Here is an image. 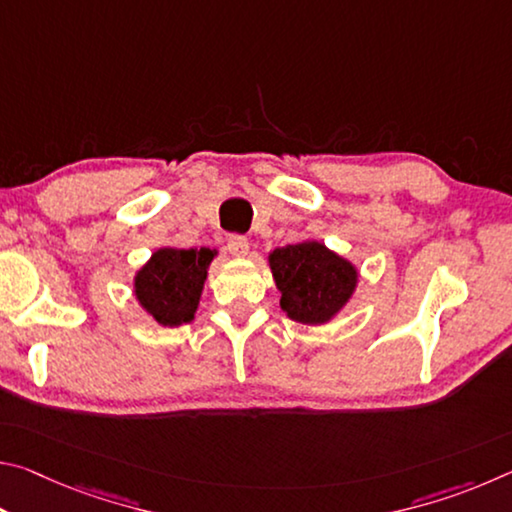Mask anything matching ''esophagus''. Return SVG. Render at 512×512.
Returning a JSON list of instances; mask_svg holds the SVG:
<instances>
[{"label": "esophagus", "instance_id": "obj_1", "mask_svg": "<svg viewBox=\"0 0 512 512\" xmlns=\"http://www.w3.org/2000/svg\"><path fill=\"white\" fill-rule=\"evenodd\" d=\"M228 250H230V255H235V257H246L248 255V250H250V244H248V239L246 237H230L228 239Z\"/></svg>", "mask_w": 512, "mask_h": 512}]
</instances>
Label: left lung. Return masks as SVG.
Here are the masks:
<instances>
[{
	"instance_id": "left-lung-1",
	"label": "left lung",
	"mask_w": 512,
	"mask_h": 512,
	"mask_svg": "<svg viewBox=\"0 0 512 512\" xmlns=\"http://www.w3.org/2000/svg\"><path fill=\"white\" fill-rule=\"evenodd\" d=\"M280 307L302 325H327L352 300L359 268L323 241L305 239L268 253Z\"/></svg>"
}]
</instances>
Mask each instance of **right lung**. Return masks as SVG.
<instances>
[{"label":"right lung","instance_id":"right-lung-1","mask_svg":"<svg viewBox=\"0 0 512 512\" xmlns=\"http://www.w3.org/2000/svg\"><path fill=\"white\" fill-rule=\"evenodd\" d=\"M216 255V248H158L133 277L137 305L162 327L192 323Z\"/></svg>","mask_w":512,"mask_h":512}]
</instances>
